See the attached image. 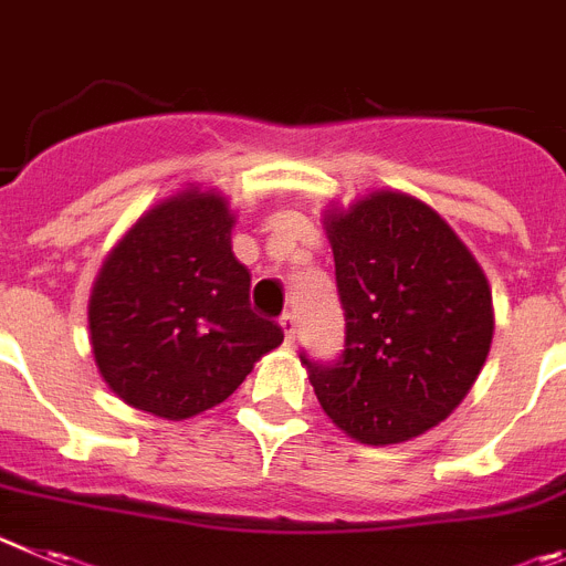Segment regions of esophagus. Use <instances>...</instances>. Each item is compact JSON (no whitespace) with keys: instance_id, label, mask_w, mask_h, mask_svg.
I'll return each instance as SVG.
<instances>
[{"instance_id":"obj_1","label":"esophagus","mask_w":566,"mask_h":566,"mask_svg":"<svg viewBox=\"0 0 566 566\" xmlns=\"http://www.w3.org/2000/svg\"><path fill=\"white\" fill-rule=\"evenodd\" d=\"M279 324H282L284 338H287V344H295V335H298V321H295V315L293 313H284L282 318H279Z\"/></svg>"}]
</instances>
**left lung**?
<instances>
[{
	"mask_svg": "<svg viewBox=\"0 0 566 566\" xmlns=\"http://www.w3.org/2000/svg\"><path fill=\"white\" fill-rule=\"evenodd\" d=\"M324 226L346 333L329 364L302 355L321 409L366 446L426 434L491 353L485 273L434 208L400 191L333 208Z\"/></svg>",
	"mask_w": 566,
	"mask_h": 566,
	"instance_id": "left-lung-1",
	"label": "left lung"
}]
</instances>
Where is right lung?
I'll list each match as a JSON object with an SVG mask.
<instances>
[{
  "label": "right lung",
  "mask_w": 566,
  "mask_h": 566,
  "mask_svg": "<svg viewBox=\"0 0 566 566\" xmlns=\"http://www.w3.org/2000/svg\"><path fill=\"white\" fill-rule=\"evenodd\" d=\"M231 228L226 197L188 188L146 211L106 256L90 295V340L124 403L188 420L228 400L284 340L251 310Z\"/></svg>",
  "instance_id": "1"
}]
</instances>
